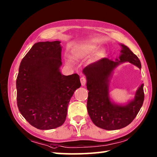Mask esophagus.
<instances>
[{
  "label": "esophagus",
  "instance_id": "34e87169",
  "mask_svg": "<svg viewBox=\"0 0 157 157\" xmlns=\"http://www.w3.org/2000/svg\"><path fill=\"white\" fill-rule=\"evenodd\" d=\"M80 82H81V84L82 86H84L86 83V79L84 78V77H82L80 78Z\"/></svg>",
  "mask_w": 157,
  "mask_h": 157
}]
</instances>
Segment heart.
<instances>
[{
  "instance_id": "obj_1",
  "label": "heart",
  "mask_w": 157,
  "mask_h": 157,
  "mask_svg": "<svg viewBox=\"0 0 157 157\" xmlns=\"http://www.w3.org/2000/svg\"><path fill=\"white\" fill-rule=\"evenodd\" d=\"M98 46L94 44L79 43L75 44L73 47V49H72V52H73L74 56H75L76 58L84 59L92 55L98 49ZM105 55V51L104 49H98L94 54V59H99ZM68 62H71L70 59H68Z\"/></svg>"
}]
</instances>
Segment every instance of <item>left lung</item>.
<instances>
[{
	"label": "left lung",
	"mask_w": 157,
	"mask_h": 157,
	"mask_svg": "<svg viewBox=\"0 0 157 157\" xmlns=\"http://www.w3.org/2000/svg\"><path fill=\"white\" fill-rule=\"evenodd\" d=\"M122 49L119 59L113 61L108 58L87 66L83 70L86 78L88 100L87 111L91 121L96 126L105 130L122 128L132 122L143 105L145 94L142 84L137 90L135 98L126 105H118L110 100L109 82L117 66L124 62L141 68V63L136 54L128 47L121 44Z\"/></svg>",
	"instance_id": "obj_1"
}]
</instances>
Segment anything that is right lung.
Returning a JSON list of instances; mask_svg holds the SVG:
<instances>
[{"mask_svg": "<svg viewBox=\"0 0 157 157\" xmlns=\"http://www.w3.org/2000/svg\"><path fill=\"white\" fill-rule=\"evenodd\" d=\"M60 41L39 42L22 59L16 81L19 110L26 120L40 130L61 126L69 101L80 87L79 76L60 72Z\"/></svg>", "mask_w": 157, "mask_h": 157, "instance_id": "obj_1", "label": "right lung"}]
</instances>
